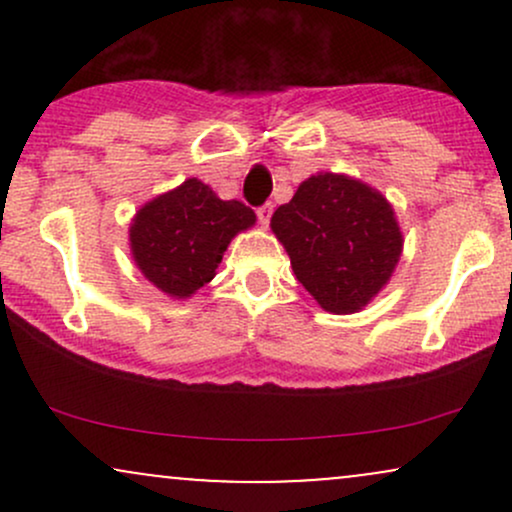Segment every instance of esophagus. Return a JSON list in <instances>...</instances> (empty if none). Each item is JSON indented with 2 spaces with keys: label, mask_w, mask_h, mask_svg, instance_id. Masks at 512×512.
<instances>
[{
  "label": "esophagus",
  "mask_w": 512,
  "mask_h": 512,
  "mask_svg": "<svg viewBox=\"0 0 512 512\" xmlns=\"http://www.w3.org/2000/svg\"><path fill=\"white\" fill-rule=\"evenodd\" d=\"M272 211H274V204H264V207L257 209V219H260L262 226H267L269 219H272Z\"/></svg>",
  "instance_id": "obj_1"
}]
</instances>
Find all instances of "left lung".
<instances>
[{
	"label": "left lung",
	"instance_id": "obj_1",
	"mask_svg": "<svg viewBox=\"0 0 512 512\" xmlns=\"http://www.w3.org/2000/svg\"><path fill=\"white\" fill-rule=\"evenodd\" d=\"M303 289L327 313L363 310L390 284L404 236L387 197L344 173H315L272 216Z\"/></svg>",
	"mask_w": 512,
	"mask_h": 512
}]
</instances>
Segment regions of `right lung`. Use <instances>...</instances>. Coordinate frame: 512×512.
<instances>
[{"mask_svg":"<svg viewBox=\"0 0 512 512\" xmlns=\"http://www.w3.org/2000/svg\"><path fill=\"white\" fill-rule=\"evenodd\" d=\"M255 221L243 202L187 178L139 207L129 223V252L151 286L185 301L214 279L231 240Z\"/></svg>","mask_w":512,"mask_h":512,"instance_id":"1","label":"right lung"}]
</instances>
